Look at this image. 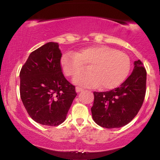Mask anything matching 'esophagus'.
<instances>
[{"label":"esophagus","mask_w":160,"mask_h":160,"mask_svg":"<svg viewBox=\"0 0 160 160\" xmlns=\"http://www.w3.org/2000/svg\"><path fill=\"white\" fill-rule=\"evenodd\" d=\"M83 90V89H82V87H80V86H77L76 87V92H82Z\"/></svg>","instance_id":"obj_1"}]
</instances>
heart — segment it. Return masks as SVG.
Instances as JSON below:
<instances>
[{
	"label": "heart",
	"instance_id": "heart-1",
	"mask_svg": "<svg viewBox=\"0 0 160 160\" xmlns=\"http://www.w3.org/2000/svg\"><path fill=\"white\" fill-rule=\"evenodd\" d=\"M64 74L73 77L81 74L89 66V74L74 79L78 85L102 89H112L124 81L129 72L131 62L127 54L108 46H92L76 52H68L61 58Z\"/></svg>",
	"mask_w": 160,
	"mask_h": 160
}]
</instances>
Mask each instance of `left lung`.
Here are the masks:
<instances>
[{"instance_id": "8db88e82", "label": "left lung", "mask_w": 160, "mask_h": 160, "mask_svg": "<svg viewBox=\"0 0 160 160\" xmlns=\"http://www.w3.org/2000/svg\"><path fill=\"white\" fill-rule=\"evenodd\" d=\"M131 75L120 87L108 92H94L91 108L93 120L106 128H120L131 122L138 113L146 93L147 71L140 60L134 62Z\"/></svg>"}]
</instances>
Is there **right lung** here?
I'll return each instance as SVG.
<instances>
[{
	"label": "right lung",
	"instance_id": "obj_1",
	"mask_svg": "<svg viewBox=\"0 0 160 160\" xmlns=\"http://www.w3.org/2000/svg\"><path fill=\"white\" fill-rule=\"evenodd\" d=\"M49 42L29 55L20 71V96L28 115L38 123L56 126L65 120L77 95L62 71V52Z\"/></svg>",
	"mask_w": 160,
	"mask_h": 160
}]
</instances>
